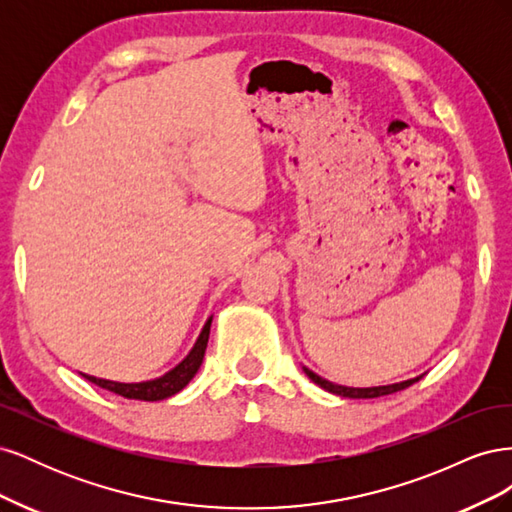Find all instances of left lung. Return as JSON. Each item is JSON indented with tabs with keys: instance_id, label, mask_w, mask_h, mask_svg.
I'll use <instances>...</instances> for the list:
<instances>
[{
	"instance_id": "1",
	"label": "left lung",
	"mask_w": 512,
	"mask_h": 512,
	"mask_svg": "<svg viewBox=\"0 0 512 512\" xmlns=\"http://www.w3.org/2000/svg\"><path fill=\"white\" fill-rule=\"evenodd\" d=\"M303 371H305V376L309 380L316 382L320 386V389L329 391L333 395L348 397V399H374V397H382V395H391V393H397V391H404V389H408L410 384L421 380V376H418V378H412V380L386 384V386H369V389H354V386H342V384H333L329 380H324V378H320L318 374H314V371L307 369V367H303Z\"/></svg>"
}]
</instances>
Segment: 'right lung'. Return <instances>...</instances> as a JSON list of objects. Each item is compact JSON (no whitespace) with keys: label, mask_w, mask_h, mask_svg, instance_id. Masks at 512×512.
Wrapping results in <instances>:
<instances>
[{"label":"right lung","mask_w":512,"mask_h":512,"mask_svg":"<svg viewBox=\"0 0 512 512\" xmlns=\"http://www.w3.org/2000/svg\"><path fill=\"white\" fill-rule=\"evenodd\" d=\"M211 320L209 318L205 322L203 331H200L194 348L190 350V354L185 359L173 367L170 371H166L164 376L156 378V380H147V382H113V380H104V378H96V376H87L81 374L83 378H87L89 382H94L102 389L111 391L115 395H121L126 399H141V401H160L166 397H173L175 393H179L181 389L188 386V382L196 376V371L200 369V363H203V356L207 350V342H209V331H211Z\"/></svg>","instance_id":"right-lung-1"}]
</instances>
